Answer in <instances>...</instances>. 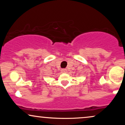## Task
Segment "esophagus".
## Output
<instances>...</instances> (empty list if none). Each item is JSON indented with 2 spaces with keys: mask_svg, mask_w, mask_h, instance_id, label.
I'll list each match as a JSON object with an SVG mask.
<instances>
[{
  "mask_svg": "<svg viewBox=\"0 0 125 125\" xmlns=\"http://www.w3.org/2000/svg\"><path fill=\"white\" fill-rule=\"evenodd\" d=\"M66 72H67V70L66 69H62L61 70L62 73H66Z\"/></svg>",
  "mask_w": 125,
  "mask_h": 125,
  "instance_id": "esophagus-1",
  "label": "esophagus"
}]
</instances>
